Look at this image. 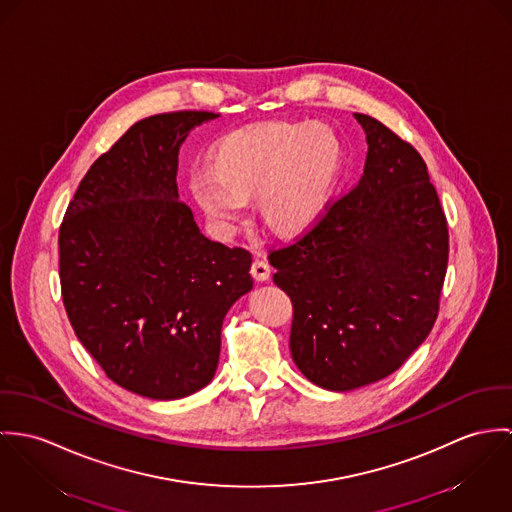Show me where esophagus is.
<instances>
[{
    "label": "esophagus",
    "mask_w": 512,
    "mask_h": 512,
    "mask_svg": "<svg viewBox=\"0 0 512 512\" xmlns=\"http://www.w3.org/2000/svg\"><path fill=\"white\" fill-rule=\"evenodd\" d=\"M251 275H253V279L259 281V283L269 281V277H271V267H269V263L263 261V259H255L253 265H251Z\"/></svg>",
    "instance_id": "obj_1"
}]
</instances>
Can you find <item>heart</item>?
<instances>
[{
    "mask_svg": "<svg viewBox=\"0 0 512 512\" xmlns=\"http://www.w3.org/2000/svg\"><path fill=\"white\" fill-rule=\"evenodd\" d=\"M340 135L324 123L267 121L222 137L208 172L188 180V192L208 222L231 235L255 196L261 220L292 237L326 214L343 172Z\"/></svg>",
    "mask_w": 512,
    "mask_h": 512,
    "instance_id": "heart-1",
    "label": "heart"
}]
</instances>
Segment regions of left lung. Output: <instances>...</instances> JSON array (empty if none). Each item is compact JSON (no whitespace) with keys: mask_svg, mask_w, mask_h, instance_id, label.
<instances>
[{"mask_svg":"<svg viewBox=\"0 0 512 512\" xmlns=\"http://www.w3.org/2000/svg\"><path fill=\"white\" fill-rule=\"evenodd\" d=\"M353 115L369 145L363 176L314 228L269 253L292 302V359L338 393L395 373L428 338L450 253L420 153L375 117Z\"/></svg>","mask_w":512,"mask_h":512,"instance_id":"obj_1","label":"left lung"}]
</instances>
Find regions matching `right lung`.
I'll use <instances>...</instances> for the list:
<instances>
[{"label":"right lung","mask_w":512,"mask_h":512,"mask_svg":"<svg viewBox=\"0 0 512 512\" xmlns=\"http://www.w3.org/2000/svg\"><path fill=\"white\" fill-rule=\"evenodd\" d=\"M218 117L131 125L82 178L58 231L62 302L76 338L119 387L172 400L206 387L222 324L251 290V253L208 239L178 200V151Z\"/></svg>","instance_id":"obj_1"}]
</instances>
